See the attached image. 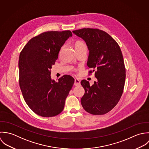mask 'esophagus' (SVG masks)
Returning a JSON list of instances; mask_svg holds the SVG:
<instances>
[{"label": "esophagus", "mask_w": 149, "mask_h": 149, "mask_svg": "<svg viewBox=\"0 0 149 149\" xmlns=\"http://www.w3.org/2000/svg\"><path fill=\"white\" fill-rule=\"evenodd\" d=\"M81 85V82L78 79H75L74 85L75 86H79Z\"/></svg>", "instance_id": "esophagus-1"}]
</instances>
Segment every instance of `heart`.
Segmentation results:
<instances>
[{"label":"heart","instance_id":"b5f03b06","mask_svg":"<svg viewBox=\"0 0 149 149\" xmlns=\"http://www.w3.org/2000/svg\"><path fill=\"white\" fill-rule=\"evenodd\" d=\"M75 50L86 49V45L84 42L81 41H77L75 43Z\"/></svg>","mask_w":149,"mask_h":149}]
</instances>
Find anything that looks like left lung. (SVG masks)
<instances>
[{"mask_svg":"<svg viewBox=\"0 0 149 149\" xmlns=\"http://www.w3.org/2000/svg\"><path fill=\"white\" fill-rule=\"evenodd\" d=\"M72 32L85 41L89 51L87 65L93 70L89 72L95 71L97 79L91 86L86 80L81 82L85 90L81 104L90 114H105L117 105L123 92L125 68L120 48L103 30L84 28Z\"/></svg>","mask_w":149,"mask_h":149,"instance_id":"obj_1","label":"left lung"}]
</instances>
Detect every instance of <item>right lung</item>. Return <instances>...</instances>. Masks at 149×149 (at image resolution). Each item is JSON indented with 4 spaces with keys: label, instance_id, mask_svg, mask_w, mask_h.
<instances>
[{
    "label": "right lung",
    "instance_id": "add662e5",
    "mask_svg": "<svg viewBox=\"0 0 149 149\" xmlns=\"http://www.w3.org/2000/svg\"><path fill=\"white\" fill-rule=\"evenodd\" d=\"M70 30L48 31L30 39L20 53L19 82L24 98L37 115L53 117L62 112L74 79L64 75L55 82L51 70L61 47L72 36Z\"/></svg>",
    "mask_w": 149,
    "mask_h": 149
}]
</instances>
